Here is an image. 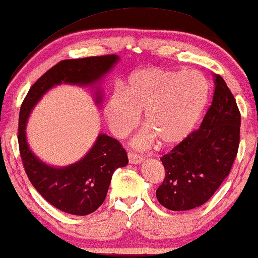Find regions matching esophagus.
Masks as SVG:
<instances>
[{
	"label": "esophagus",
	"mask_w": 258,
	"mask_h": 258,
	"mask_svg": "<svg viewBox=\"0 0 258 258\" xmlns=\"http://www.w3.org/2000/svg\"><path fill=\"white\" fill-rule=\"evenodd\" d=\"M128 158H129V162L132 164L141 163V162L144 160L143 156H141V155H137L136 153H134V151H129V153H128Z\"/></svg>",
	"instance_id": "34e87169"
}]
</instances>
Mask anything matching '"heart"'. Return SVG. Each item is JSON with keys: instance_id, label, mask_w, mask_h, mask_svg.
Returning <instances> with one entry per match:
<instances>
[{"instance_id": "b5f03b06", "label": "heart", "mask_w": 258, "mask_h": 258, "mask_svg": "<svg viewBox=\"0 0 258 258\" xmlns=\"http://www.w3.org/2000/svg\"><path fill=\"white\" fill-rule=\"evenodd\" d=\"M209 96V83L196 70L182 72L148 68L130 76L121 91L110 95L104 114L115 136L125 137L139 124L143 114L147 130L135 139V146H150L154 136L170 146L184 140L202 115Z\"/></svg>"}]
</instances>
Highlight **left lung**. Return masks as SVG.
<instances>
[{
	"instance_id": "1",
	"label": "left lung",
	"mask_w": 258,
	"mask_h": 258,
	"mask_svg": "<svg viewBox=\"0 0 258 258\" xmlns=\"http://www.w3.org/2000/svg\"><path fill=\"white\" fill-rule=\"evenodd\" d=\"M241 112L223 77L215 75L210 108L199 129L161 157L165 169L156 197L169 210L201 207L230 174L239 146Z\"/></svg>"
}]
</instances>
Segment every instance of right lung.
Returning <instances> with one entry per match:
<instances>
[{"label": "right lung", "instance_id": "obj_1", "mask_svg": "<svg viewBox=\"0 0 258 258\" xmlns=\"http://www.w3.org/2000/svg\"><path fill=\"white\" fill-rule=\"evenodd\" d=\"M116 55L63 59L45 72L28 91L19 116V148L26 174L45 201L64 213L84 216L104 202L115 169L128 164V155L116 139L100 135L89 153L66 168L42 163L31 153L26 140V123L31 109L45 91L59 83L91 84L117 61ZM100 97V96H98Z\"/></svg>", "mask_w": 258, "mask_h": 258}]
</instances>
